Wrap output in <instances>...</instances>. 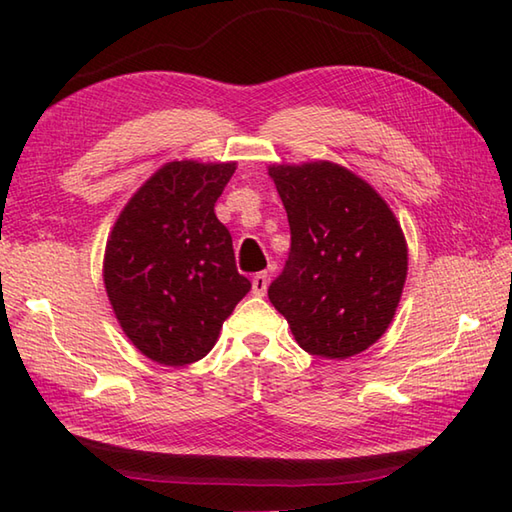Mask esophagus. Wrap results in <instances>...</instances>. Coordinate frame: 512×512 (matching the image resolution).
<instances>
[{"instance_id":"34e87169","label":"esophagus","mask_w":512,"mask_h":512,"mask_svg":"<svg viewBox=\"0 0 512 512\" xmlns=\"http://www.w3.org/2000/svg\"><path fill=\"white\" fill-rule=\"evenodd\" d=\"M268 288V273H257L253 277V292L257 297H264Z\"/></svg>"}]
</instances>
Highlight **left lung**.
<instances>
[{"label":"left lung","mask_w":512,"mask_h":512,"mask_svg":"<svg viewBox=\"0 0 512 512\" xmlns=\"http://www.w3.org/2000/svg\"><path fill=\"white\" fill-rule=\"evenodd\" d=\"M290 224V253L268 299L303 350L350 358L394 319L407 279V242L387 202L328 160L268 167Z\"/></svg>","instance_id":"1"}]
</instances>
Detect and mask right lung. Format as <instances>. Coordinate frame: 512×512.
<instances>
[{
	"instance_id": "obj_1",
	"label": "right lung",
	"mask_w": 512,
	"mask_h": 512,
	"mask_svg": "<svg viewBox=\"0 0 512 512\" xmlns=\"http://www.w3.org/2000/svg\"><path fill=\"white\" fill-rule=\"evenodd\" d=\"M235 162L176 160L158 169L118 215L103 279L118 323L151 361L182 367L211 352L250 290L215 202Z\"/></svg>"
}]
</instances>
